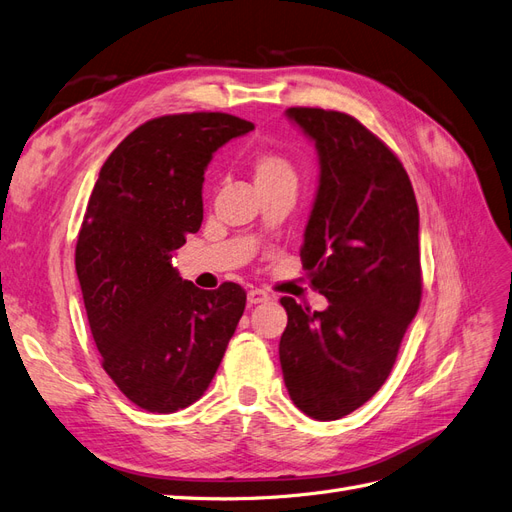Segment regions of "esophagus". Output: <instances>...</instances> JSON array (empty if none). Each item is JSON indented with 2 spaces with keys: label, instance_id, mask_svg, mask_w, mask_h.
Listing matches in <instances>:
<instances>
[{
  "label": "esophagus",
  "instance_id": "esophagus-1",
  "mask_svg": "<svg viewBox=\"0 0 512 512\" xmlns=\"http://www.w3.org/2000/svg\"><path fill=\"white\" fill-rule=\"evenodd\" d=\"M270 300V294L264 289H251L248 291V304H264Z\"/></svg>",
  "mask_w": 512,
  "mask_h": 512
}]
</instances>
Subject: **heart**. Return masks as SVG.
<instances>
[{
  "label": "heart",
  "instance_id": "heart-1",
  "mask_svg": "<svg viewBox=\"0 0 512 512\" xmlns=\"http://www.w3.org/2000/svg\"><path fill=\"white\" fill-rule=\"evenodd\" d=\"M248 171L253 175L257 191L298 182V173L294 165H291V160L274 150L255 152L251 160H248Z\"/></svg>",
  "mask_w": 512,
  "mask_h": 512
}]
</instances>
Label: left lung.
I'll use <instances>...</instances> for the list:
<instances>
[{
  "instance_id": "left-lung-1",
  "label": "left lung",
  "mask_w": 512,
  "mask_h": 512,
  "mask_svg": "<svg viewBox=\"0 0 512 512\" xmlns=\"http://www.w3.org/2000/svg\"><path fill=\"white\" fill-rule=\"evenodd\" d=\"M287 115L319 154L300 259L330 306L311 311L281 298L287 328L279 358L298 410L339 420L384 386L418 313V203L399 156L352 115L317 107Z\"/></svg>"
}]
</instances>
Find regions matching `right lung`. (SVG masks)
Wrapping results in <instances>:
<instances>
[{"label": "right lung", "mask_w": 512, "mask_h": 512, "mask_svg": "<svg viewBox=\"0 0 512 512\" xmlns=\"http://www.w3.org/2000/svg\"><path fill=\"white\" fill-rule=\"evenodd\" d=\"M255 126L221 111L160 115L102 165L75 266L102 369L145 412L171 414L208 390L246 306V291L182 281L171 253L203 221L212 154Z\"/></svg>", "instance_id": "right-lung-1"}]
</instances>
